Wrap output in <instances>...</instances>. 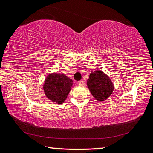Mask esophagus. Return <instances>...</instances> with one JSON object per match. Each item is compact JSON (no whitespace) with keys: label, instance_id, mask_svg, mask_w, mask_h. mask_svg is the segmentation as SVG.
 I'll return each mask as SVG.
<instances>
[{"label":"esophagus","instance_id":"esophagus-1","mask_svg":"<svg viewBox=\"0 0 153 153\" xmlns=\"http://www.w3.org/2000/svg\"><path fill=\"white\" fill-rule=\"evenodd\" d=\"M78 84L80 85V86H84V82L83 80H80V81L78 82Z\"/></svg>","mask_w":153,"mask_h":153}]
</instances>
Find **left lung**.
I'll list each match as a JSON object with an SVG mask.
<instances>
[{"mask_svg":"<svg viewBox=\"0 0 153 153\" xmlns=\"http://www.w3.org/2000/svg\"><path fill=\"white\" fill-rule=\"evenodd\" d=\"M87 85L92 94L98 101H103L112 94L113 85L107 75L99 70L91 72Z\"/></svg>","mask_w":153,"mask_h":153,"instance_id":"8db88e82","label":"left lung"}]
</instances>
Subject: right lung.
<instances>
[{
	"mask_svg": "<svg viewBox=\"0 0 153 153\" xmlns=\"http://www.w3.org/2000/svg\"><path fill=\"white\" fill-rule=\"evenodd\" d=\"M73 82L63 74L49 75L44 84L45 94L53 102L61 104L71 90Z\"/></svg>",
	"mask_w": 153,
	"mask_h": 153,
	"instance_id": "1",
	"label": "right lung"
}]
</instances>
